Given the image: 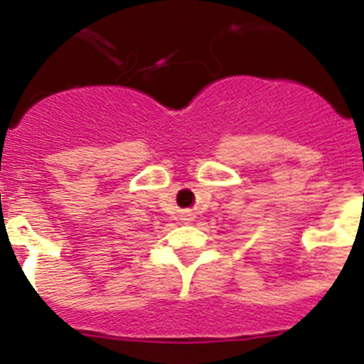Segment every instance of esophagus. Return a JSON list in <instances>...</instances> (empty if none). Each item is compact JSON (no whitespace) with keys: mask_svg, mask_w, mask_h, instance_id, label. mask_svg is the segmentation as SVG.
I'll list each match as a JSON object with an SVG mask.
<instances>
[{"mask_svg":"<svg viewBox=\"0 0 364 364\" xmlns=\"http://www.w3.org/2000/svg\"><path fill=\"white\" fill-rule=\"evenodd\" d=\"M182 220H184L186 224H189V222L195 220V215H191V213H184V215H182Z\"/></svg>","mask_w":364,"mask_h":364,"instance_id":"obj_1","label":"esophagus"}]
</instances>
